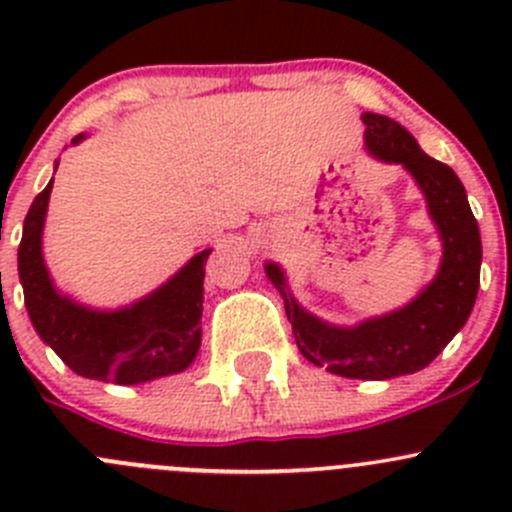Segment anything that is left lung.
<instances>
[{"mask_svg": "<svg viewBox=\"0 0 512 512\" xmlns=\"http://www.w3.org/2000/svg\"><path fill=\"white\" fill-rule=\"evenodd\" d=\"M361 121L369 156L401 165L426 198L443 247L436 277L404 307L339 327L307 312L294 299L277 262H265V272L285 299L294 342L304 359L347 379L384 381L421 371L461 332L476 304L483 247L466 188L453 168L426 156L394 118L364 113Z\"/></svg>", "mask_w": 512, "mask_h": 512, "instance_id": "8db88e82", "label": "left lung"}]
</instances>
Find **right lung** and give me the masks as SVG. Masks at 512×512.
I'll list each match as a JSON object with an SVG mask.
<instances>
[{
  "mask_svg": "<svg viewBox=\"0 0 512 512\" xmlns=\"http://www.w3.org/2000/svg\"><path fill=\"white\" fill-rule=\"evenodd\" d=\"M84 133L76 143L84 141ZM59 165V160L54 163ZM54 178L34 198L19 242V282L29 319L51 347L79 376L133 386L188 369L200 349L203 280L210 252L190 257L170 280L146 297L118 309H96L61 292L44 262L46 210Z\"/></svg>",
  "mask_w": 512,
  "mask_h": 512,
  "instance_id": "1",
  "label": "right lung"
}]
</instances>
